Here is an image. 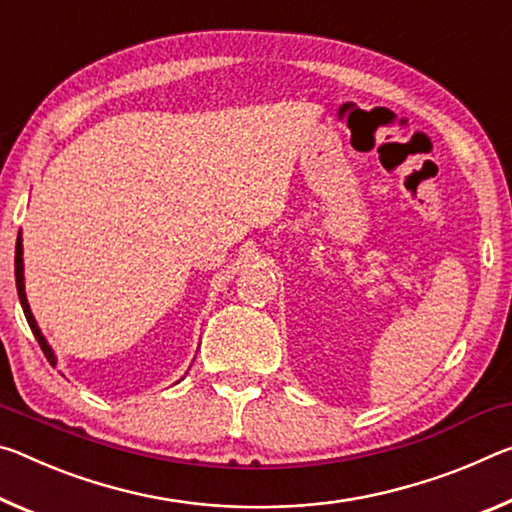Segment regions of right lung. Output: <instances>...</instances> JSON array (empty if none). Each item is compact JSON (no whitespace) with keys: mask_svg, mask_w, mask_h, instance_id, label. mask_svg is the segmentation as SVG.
<instances>
[{"mask_svg":"<svg viewBox=\"0 0 512 512\" xmlns=\"http://www.w3.org/2000/svg\"><path fill=\"white\" fill-rule=\"evenodd\" d=\"M15 285H18V296H20V303H22L24 316H27V323H29V328H31V332H34V335H36V339H38L40 348H43L45 358L54 364L56 360H54V353H52V348L47 346L45 337L40 335V330H38V326H36V319H34V314H31V310H29L27 294H24V266H22V239H20V237H18V243H15Z\"/></svg>","mask_w":512,"mask_h":512,"instance_id":"obj_1","label":"right lung"}]
</instances>
